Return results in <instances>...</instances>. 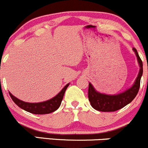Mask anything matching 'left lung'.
Instances as JSON below:
<instances>
[{"mask_svg":"<svg viewBox=\"0 0 148 148\" xmlns=\"http://www.w3.org/2000/svg\"><path fill=\"white\" fill-rule=\"evenodd\" d=\"M133 52L136 54L140 66L138 77L131 87L127 88L123 92L118 94H106L96 91L95 88L89 82L88 84V100L91 106L94 109L103 112L116 111L130 103L138 94L140 84V79L143 75V62L138 55L136 49L133 48Z\"/></svg>","mask_w":148,"mask_h":148,"instance_id":"8db88e82","label":"left lung"}]
</instances>
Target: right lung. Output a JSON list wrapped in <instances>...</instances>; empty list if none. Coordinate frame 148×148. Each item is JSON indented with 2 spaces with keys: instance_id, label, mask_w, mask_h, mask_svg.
<instances>
[{
  "instance_id": "obj_1",
  "label": "right lung",
  "mask_w": 148,
  "mask_h": 148,
  "mask_svg": "<svg viewBox=\"0 0 148 148\" xmlns=\"http://www.w3.org/2000/svg\"><path fill=\"white\" fill-rule=\"evenodd\" d=\"M69 83H68L61 90L60 93H58L55 96L49 100L42 102L38 103H28L20 100L19 99L14 96L11 93L9 92L10 97L14 103L18 106L21 108L25 111L29 112L34 114H48V113H52L58 109L59 107L61 105L62 99H63L64 95L66 88L69 86Z\"/></svg>"
}]
</instances>
